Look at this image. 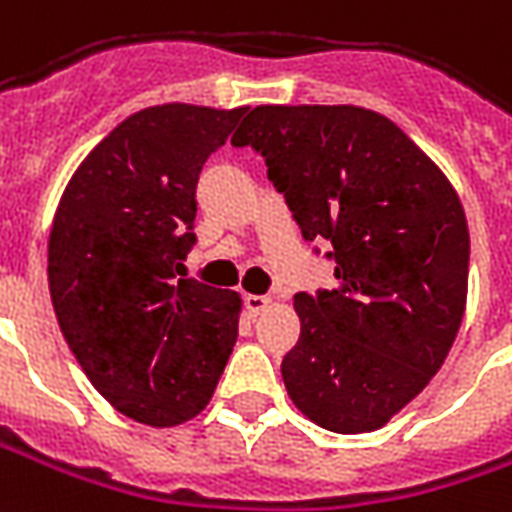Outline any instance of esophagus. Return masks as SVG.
I'll use <instances>...</instances> for the list:
<instances>
[{
	"instance_id": "esophagus-1",
	"label": "esophagus",
	"mask_w": 512,
	"mask_h": 512,
	"mask_svg": "<svg viewBox=\"0 0 512 512\" xmlns=\"http://www.w3.org/2000/svg\"><path fill=\"white\" fill-rule=\"evenodd\" d=\"M271 305H274V299H271V296H257V293L246 296V310H249V316H260V313L268 310Z\"/></svg>"
}]
</instances>
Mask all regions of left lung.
<instances>
[{
  "mask_svg": "<svg viewBox=\"0 0 512 512\" xmlns=\"http://www.w3.org/2000/svg\"><path fill=\"white\" fill-rule=\"evenodd\" d=\"M232 146H255L305 241H332L338 291L296 293L282 357L291 402L341 435L385 427L443 366L466 313L468 224L430 157L382 113L257 105Z\"/></svg>",
  "mask_w": 512,
  "mask_h": 512,
  "instance_id": "1",
  "label": "left lung"
}]
</instances>
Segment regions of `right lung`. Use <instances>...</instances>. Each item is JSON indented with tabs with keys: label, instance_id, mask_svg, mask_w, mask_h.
Segmentation results:
<instances>
[{
	"label": "right lung",
	"instance_id": "obj_1",
	"mask_svg": "<svg viewBox=\"0 0 512 512\" xmlns=\"http://www.w3.org/2000/svg\"><path fill=\"white\" fill-rule=\"evenodd\" d=\"M246 107L155 105L85 155L49 232L57 324L96 391L146 427H177L213 399L241 293L180 280L196 241V182Z\"/></svg>",
	"mask_w": 512,
	"mask_h": 512
}]
</instances>
